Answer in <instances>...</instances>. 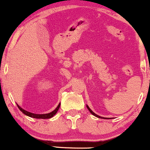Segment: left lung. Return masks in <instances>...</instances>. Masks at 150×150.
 <instances>
[{"label":"left lung","instance_id":"1","mask_svg":"<svg viewBox=\"0 0 150 150\" xmlns=\"http://www.w3.org/2000/svg\"><path fill=\"white\" fill-rule=\"evenodd\" d=\"M87 106V108H88V110L89 111V112H90L91 113H92V114L93 115V116H94L97 117V118H104V117H101V116H98L97 114H96V113H94L93 112V111H92V110L90 109V108L89 107L88 105H87V106ZM109 118V119H111V118Z\"/></svg>","mask_w":150,"mask_h":150}]
</instances>
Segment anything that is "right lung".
Segmentation results:
<instances>
[{"label": "right lung", "instance_id": "1", "mask_svg": "<svg viewBox=\"0 0 150 150\" xmlns=\"http://www.w3.org/2000/svg\"><path fill=\"white\" fill-rule=\"evenodd\" d=\"M17 106H18L19 109H20V111H21L22 112L24 113V114L26 115V116H30V117H31V118H40V119H41V118H42V119H48V118H51V117H53L55 114H56V113H57L58 110L59 109L60 106H61V104H58L57 107L56 108V109L53 110V111H51V112H50L49 113H44V114H37V113L29 112V111H26V110L23 109V108L20 107V106H19L18 104H17Z\"/></svg>", "mask_w": 150, "mask_h": 150}]
</instances>
